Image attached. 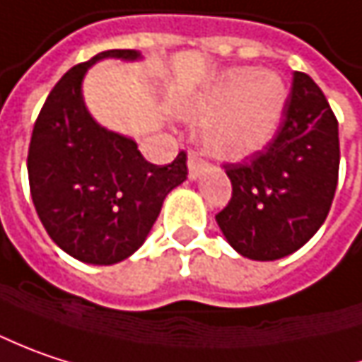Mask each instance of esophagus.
Instances as JSON below:
<instances>
[{"label":"esophagus","mask_w":362,"mask_h":362,"mask_svg":"<svg viewBox=\"0 0 362 362\" xmlns=\"http://www.w3.org/2000/svg\"><path fill=\"white\" fill-rule=\"evenodd\" d=\"M187 169H189V179L191 181H195V179H199V177L204 175L206 163H204L197 154L191 153L189 158H187Z\"/></svg>","instance_id":"esophagus-1"}]
</instances>
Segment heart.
<instances>
[{
	"label": "heart",
	"instance_id": "1",
	"mask_svg": "<svg viewBox=\"0 0 362 362\" xmlns=\"http://www.w3.org/2000/svg\"><path fill=\"white\" fill-rule=\"evenodd\" d=\"M287 103V85L275 73L236 66L179 110L181 118L202 122L204 153L238 163L261 153L279 130Z\"/></svg>",
	"mask_w": 362,
	"mask_h": 362
}]
</instances>
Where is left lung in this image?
Returning <instances> with one entry per match:
<instances>
[{
	"mask_svg": "<svg viewBox=\"0 0 362 362\" xmlns=\"http://www.w3.org/2000/svg\"><path fill=\"white\" fill-rule=\"evenodd\" d=\"M338 165V122L312 77L296 71L275 138L246 163L226 165L232 199L216 222L228 244L252 261L299 250L330 211Z\"/></svg>",
	"mask_w": 362,
	"mask_h": 362,
	"instance_id": "1",
	"label": "left lung"
}]
</instances>
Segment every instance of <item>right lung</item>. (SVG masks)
<instances>
[{
  "instance_id": "obj_1",
  "label": "right lung",
  "mask_w": 362,
  "mask_h": 362,
  "mask_svg": "<svg viewBox=\"0 0 362 362\" xmlns=\"http://www.w3.org/2000/svg\"><path fill=\"white\" fill-rule=\"evenodd\" d=\"M105 59L142 61L138 50H103L69 69L46 98L28 151L36 214L66 255L87 264L124 261L144 244L165 197L187 179L185 153L167 167L144 160L134 138L107 130L83 100L87 71Z\"/></svg>"
}]
</instances>
